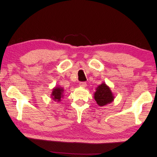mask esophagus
<instances>
[{"instance_id":"esophagus-1","label":"esophagus","mask_w":157,"mask_h":157,"mask_svg":"<svg viewBox=\"0 0 157 157\" xmlns=\"http://www.w3.org/2000/svg\"><path fill=\"white\" fill-rule=\"evenodd\" d=\"M79 86H80L81 87H86V83L85 82H79Z\"/></svg>"}]
</instances>
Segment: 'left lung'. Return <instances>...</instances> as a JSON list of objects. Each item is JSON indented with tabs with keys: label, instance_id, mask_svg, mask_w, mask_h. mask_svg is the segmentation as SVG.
I'll return each instance as SVG.
<instances>
[{
	"label": "left lung",
	"instance_id": "left-lung-1",
	"mask_svg": "<svg viewBox=\"0 0 157 157\" xmlns=\"http://www.w3.org/2000/svg\"><path fill=\"white\" fill-rule=\"evenodd\" d=\"M95 91H96L94 93V97L97 104L100 107L110 104L115 98L111 89L105 84V82H102L95 89Z\"/></svg>",
	"mask_w": 157,
	"mask_h": 157
}]
</instances>
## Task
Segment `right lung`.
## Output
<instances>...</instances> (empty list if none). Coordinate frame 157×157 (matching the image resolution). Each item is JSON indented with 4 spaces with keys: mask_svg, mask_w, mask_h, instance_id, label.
Masks as SVG:
<instances>
[{
    "mask_svg": "<svg viewBox=\"0 0 157 157\" xmlns=\"http://www.w3.org/2000/svg\"><path fill=\"white\" fill-rule=\"evenodd\" d=\"M63 92H64V89L62 87L59 86H55L52 89V94H50V97L55 102H59L63 98V95H64Z\"/></svg>",
    "mask_w": 157,
    "mask_h": 157,
    "instance_id": "1",
    "label": "right lung"
}]
</instances>
